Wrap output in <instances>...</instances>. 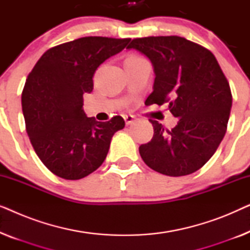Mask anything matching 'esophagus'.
Returning <instances> with one entry per match:
<instances>
[{
	"label": "esophagus",
	"instance_id": "34e87169",
	"mask_svg": "<svg viewBox=\"0 0 250 250\" xmlns=\"http://www.w3.org/2000/svg\"><path fill=\"white\" fill-rule=\"evenodd\" d=\"M123 117H124V119H125V123H126V125H129V124H132L133 122H134V116H132V115H124L123 116Z\"/></svg>",
	"mask_w": 250,
	"mask_h": 250
}]
</instances>
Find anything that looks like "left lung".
I'll return each mask as SVG.
<instances>
[{"label": "left lung", "mask_w": 250, "mask_h": 250, "mask_svg": "<svg viewBox=\"0 0 250 250\" xmlns=\"http://www.w3.org/2000/svg\"><path fill=\"white\" fill-rule=\"evenodd\" d=\"M127 49L140 51L152 62L156 77L146 104H167L179 118L170 131L149 119L153 136L140 146L143 162L164 175L194 173L217 150L230 117L231 88L216 58L180 36L139 37Z\"/></svg>", "instance_id": "obj_1"}]
</instances>
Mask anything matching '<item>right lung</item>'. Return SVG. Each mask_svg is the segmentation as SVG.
<instances>
[{
	"instance_id": "1",
	"label": "right lung",
	"mask_w": 250,
	"mask_h": 250,
	"mask_svg": "<svg viewBox=\"0 0 250 250\" xmlns=\"http://www.w3.org/2000/svg\"><path fill=\"white\" fill-rule=\"evenodd\" d=\"M131 39L87 36L44 52L27 77L21 94L26 131L36 155L54 175L80 180L104 162L112 135L125 122L86 117L83 94L93 90L100 64Z\"/></svg>"
}]
</instances>
